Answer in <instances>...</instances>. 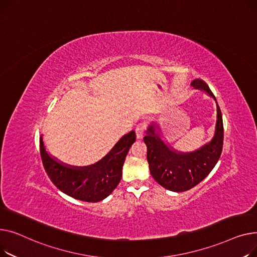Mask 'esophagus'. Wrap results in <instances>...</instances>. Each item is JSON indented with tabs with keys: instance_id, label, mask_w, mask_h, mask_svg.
<instances>
[{
	"instance_id": "esophagus-1",
	"label": "esophagus",
	"mask_w": 257,
	"mask_h": 257,
	"mask_svg": "<svg viewBox=\"0 0 257 257\" xmlns=\"http://www.w3.org/2000/svg\"><path fill=\"white\" fill-rule=\"evenodd\" d=\"M145 134V125L144 124H139L137 127H136V136H137V139H142L143 136Z\"/></svg>"
}]
</instances>
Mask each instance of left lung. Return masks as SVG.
Here are the masks:
<instances>
[{
    "mask_svg": "<svg viewBox=\"0 0 257 257\" xmlns=\"http://www.w3.org/2000/svg\"><path fill=\"white\" fill-rule=\"evenodd\" d=\"M191 85L216 102L217 119L212 140L192 152H180L165 140L156 120L148 124L143 138L147 146L150 174L163 188L177 193L188 191L202 182L218 163L223 147V120L216 97L203 81L196 79Z\"/></svg>",
    "mask_w": 257,
    "mask_h": 257,
    "instance_id": "obj_1",
    "label": "left lung"
}]
</instances>
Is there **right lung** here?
<instances>
[{
  "mask_svg": "<svg viewBox=\"0 0 257 257\" xmlns=\"http://www.w3.org/2000/svg\"><path fill=\"white\" fill-rule=\"evenodd\" d=\"M136 141L134 131L123 135L110 152L98 162L79 167L53 157L40 137V154L45 170L55 186L70 197L98 202L116 189L122 176V167L130 148Z\"/></svg>",
  "mask_w": 257,
  "mask_h": 257,
  "instance_id": "1",
  "label": "right lung"
}]
</instances>
